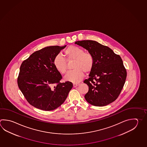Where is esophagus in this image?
Instances as JSON below:
<instances>
[{"label":"esophagus","mask_w":147,"mask_h":147,"mask_svg":"<svg viewBox=\"0 0 147 147\" xmlns=\"http://www.w3.org/2000/svg\"><path fill=\"white\" fill-rule=\"evenodd\" d=\"M78 85H79V84H78V83L73 84V87H77V86H78Z\"/></svg>","instance_id":"34e87169"}]
</instances>
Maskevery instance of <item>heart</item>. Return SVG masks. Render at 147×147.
I'll list each match as a JSON object with an SVG mask.
<instances>
[{"mask_svg":"<svg viewBox=\"0 0 147 147\" xmlns=\"http://www.w3.org/2000/svg\"><path fill=\"white\" fill-rule=\"evenodd\" d=\"M65 59L60 55L53 59L55 69L61 74H64L67 70V62L74 61L73 70L69 72L65 80L72 83H78L83 79L85 73L89 74L94 67V59L90 53L85 52L80 47L70 46L64 51Z\"/></svg>","mask_w":147,"mask_h":147,"instance_id":"heart-1","label":"heart"}]
</instances>
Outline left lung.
Wrapping results in <instances>:
<instances>
[{"label": "left lung", "instance_id": "1", "mask_svg": "<svg viewBox=\"0 0 147 147\" xmlns=\"http://www.w3.org/2000/svg\"><path fill=\"white\" fill-rule=\"evenodd\" d=\"M75 44L88 50L94 59L89 78L84 81L89 87L85 95L86 101L97 107L113 102L122 91L127 76L121 57L109 47L94 40L77 41Z\"/></svg>", "mask_w": 147, "mask_h": 147}]
</instances>
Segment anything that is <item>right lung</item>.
Returning <instances> with one entry per match:
<instances>
[{"label":"right lung","instance_id":"1","mask_svg":"<svg viewBox=\"0 0 147 147\" xmlns=\"http://www.w3.org/2000/svg\"><path fill=\"white\" fill-rule=\"evenodd\" d=\"M66 47L53 46L33 53L23 61L18 77V85L31 105L44 111H51L65 101L73 84L60 83L61 74L53 65V59Z\"/></svg>","mask_w":147,"mask_h":147}]
</instances>
